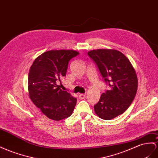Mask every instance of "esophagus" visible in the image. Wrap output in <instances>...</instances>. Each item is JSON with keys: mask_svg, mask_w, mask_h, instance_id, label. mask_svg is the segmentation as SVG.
Instances as JSON below:
<instances>
[{"mask_svg": "<svg viewBox=\"0 0 158 158\" xmlns=\"http://www.w3.org/2000/svg\"><path fill=\"white\" fill-rule=\"evenodd\" d=\"M78 96H79V98L80 100H83L86 97V94H80Z\"/></svg>", "mask_w": 158, "mask_h": 158, "instance_id": "34e87169", "label": "esophagus"}]
</instances>
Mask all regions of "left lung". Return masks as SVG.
I'll list each match as a JSON object with an SVG mask.
<instances>
[{"label": "left lung", "instance_id": "obj_1", "mask_svg": "<svg viewBox=\"0 0 158 158\" xmlns=\"http://www.w3.org/2000/svg\"><path fill=\"white\" fill-rule=\"evenodd\" d=\"M88 54L111 88L102 93L94 106L95 113L103 120H112L124 112L133 102L138 89L137 75L129 59L120 51L98 49Z\"/></svg>", "mask_w": 158, "mask_h": 158}]
</instances>
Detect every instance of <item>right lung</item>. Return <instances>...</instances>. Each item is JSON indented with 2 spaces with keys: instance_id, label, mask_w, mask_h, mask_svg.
Segmentation results:
<instances>
[{
  "instance_id": "add662e5",
  "label": "right lung",
  "mask_w": 158,
  "mask_h": 158,
  "mask_svg": "<svg viewBox=\"0 0 158 158\" xmlns=\"http://www.w3.org/2000/svg\"><path fill=\"white\" fill-rule=\"evenodd\" d=\"M79 52L72 50H52L34 61L28 73V94L32 102L45 116L59 121L73 112L77 99L57 84L66 76L70 60Z\"/></svg>"
}]
</instances>
